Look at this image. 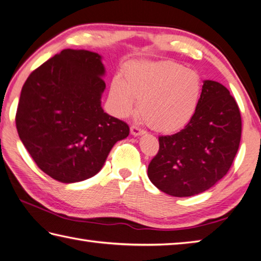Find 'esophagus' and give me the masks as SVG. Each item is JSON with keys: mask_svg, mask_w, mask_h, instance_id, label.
Listing matches in <instances>:
<instances>
[{"mask_svg": "<svg viewBox=\"0 0 261 261\" xmlns=\"http://www.w3.org/2000/svg\"><path fill=\"white\" fill-rule=\"evenodd\" d=\"M130 131H131V135L132 136H140V135H144L145 134V130H142L141 127H139L138 125H131L130 127Z\"/></svg>", "mask_w": 261, "mask_h": 261, "instance_id": "esophagus-1", "label": "esophagus"}]
</instances>
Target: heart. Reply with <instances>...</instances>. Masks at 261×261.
<instances>
[{"instance_id": "heart-1", "label": "heart", "mask_w": 261, "mask_h": 261, "mask_svg": "<svg viewBox=\"0 0 261 261\" xmlns=\"http://www.w3.org/2000/svg\"><path fill=\"white\" fill-rule=\"evenodd\" d=\"M201 90V78L195 70L163 61L134 66L126 71L124 83L114 79L111 98L121 116L134 111L136 98L139 114L148 125L170 132L181 129L192 119Z\"/></svg>"}]
</instances>
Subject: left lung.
<instances>
[{
  "label": "left lung",
  "mask_w": 261,
  "mask_h": 261,
  "mask_svg": "<svg viewBox=\"0 0 261 261\" xmlns=\"http://www.w3.org/2000/svg\"><path fill=\"white\" fill-rule=\"evenodd\" d=\"M238 103L222 84L203 81L197 111L181 131L160 136V149L148 165V177L161 191L190 197L227 174L241 140Z\"/></svg>",
  "instance_id": "left-lung-1"
}]
</instances>
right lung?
I'll return each instance as SVG.
<instances>
[{
  "label": "right lung",
  "mask_w": 261,
  "mask_h": 261,
  "mask_svg": "<svg viewBox=\"0 0 261 261\" xmlns=\"http://www.w3.org/2000/svg\"><path fill=\"white\" fill-rule=\"evenodd\" d=\"M100 59L86 49H63L22 86L15 114L19 138L40 170L56 181L94 176L115 142L129 136V125L100 106L106 86Z\"/></svg>",
  "instance_id": "obj_1"
}]
</instances>
